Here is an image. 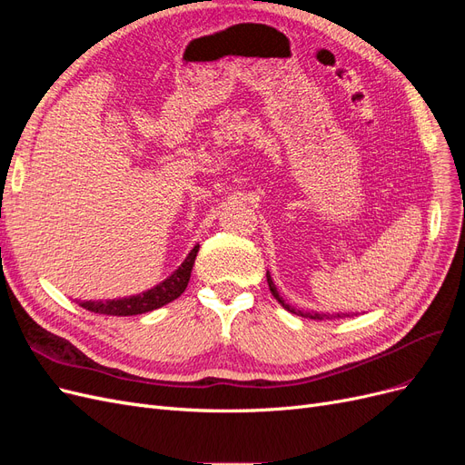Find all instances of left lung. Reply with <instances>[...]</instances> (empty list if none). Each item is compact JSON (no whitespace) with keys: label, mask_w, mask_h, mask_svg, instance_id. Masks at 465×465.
<instances>
[{"label":"left lung","mask_w":465,"mask_h":465,"mask_svg":"<svg viewBox=\"0 0 465 465\" xmlns=\"http://www.w3.org/2000/svg\"><path fill=\"white\" fill-rule=\"evenodd\" d=\"M265 277H267V285H270V291H272V294L273 297L279 301V304L285 308V311H289L291 314H297V316H302V318H311V320H335V318H345V316H349L347 312H343V314H320V312H302V311H297V308L294 306H291V304H287L285 301H283V297H281L279 294V291H277V287H275V283H273V279H272V275H270V272L265 273Z\"/></svg>","instance_id":"1"}]
</instances>
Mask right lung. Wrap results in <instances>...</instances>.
<instances>
[{"instance_id": "add662e5", "label": "right lung", "mask_w": 465, "mask_h": 465, "mask_svg": "<svg viewBox=\"0 0 465 465\" xmlns=\"http://www.w3.org/2000/svg\"><path fill=\"white\" fill-rule=\"evenodd\" d=\"M198 250H200V244H195L190 254L186 256V260L178 265L176 272H173L163 281V283L145 291L143 294H137V297H130V299H120V301L83 302L81 306L87 308V311L94 314H106V316H135V314L157 311V308L173 302L186 291L195 256H198Z\"/></svg>"}]
</instances>
